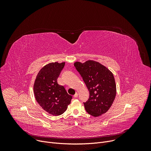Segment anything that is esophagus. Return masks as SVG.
Segmentation results:
<instances>
[{"label":"esophagus","instance_id":"1","mask_svg":"<svg viewBox=\"0 0 151 151\" xmlns=\"http://www.w3.org/2000/svg\"><path fill=\"white\" fill-rule=\"evenodd\" d=\"M78 93H75V94L73 96V97H74V98H76V97H78Z\"/></svg>","mask_w":151,"mask_h":151}]
</instances>
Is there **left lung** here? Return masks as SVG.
I'll return each instance as SVG.
<instances>
[{"mask_svg":"<svg viewBox=\"0 0 151 151\" xmlns=\"http://www.w3.org/2000/svg\"><path fill=\"white\" fill-rule=\"evenodd\" d=\"M74 66L82 76L90 92L88 100L83 103L86 111L97 117L108 111L116 94L113 73L99 62L76 61Z\"/></svg>","mask_w":151,"mask_h":151,"instance_id":"obj_1","label":"left lung"}]
</instances>
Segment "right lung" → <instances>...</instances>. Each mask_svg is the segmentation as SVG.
I'll list each match as a JSON object with an SVG mask.
<instances>
[{"label":"right lung","instance_id":"right-lung-1","mask_svg":"<svg viewBox=\"0 0 151 151\" xmlns=\"http://www.w3.org/2000/svg\"><path fill=\"white\" fill-rule=\"evenodd\" d=\"M65 63H50L43 67L35 79L33 91L35 99L42 109L54 116L63 114L72 99L62 85L57 83Z\"/></svg>","mask_w":151,"mask_h":151}]
</instances>
